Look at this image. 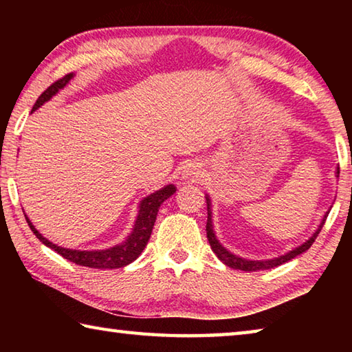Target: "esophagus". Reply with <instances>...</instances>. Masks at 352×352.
I'll return each mask as SVG.
<instances>
[{"label": "esophagus", "mask_w": 352, "mask_h": 352, "mask_svg": "<svg viewBox=\"0 0 352 352\" xmlns=\"http://www.w3.org/2000/svg\"><path fill=\"white\" fill-rule=\"evenodd\" d=\"M199 174H200L199 166L195 164V163H189L186 168H184V170H183V177L184 178H197Z\"/></svg>", "instance_id": "obj_1"}]
</instances>
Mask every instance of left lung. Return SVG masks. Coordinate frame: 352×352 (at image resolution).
Instances as JSON below:
<instances>
[{"label":"left lung","instance_id":"left-lung-1","mask_svg":"<svg viewBox=\"0 0 352 352\" xmlns=\"http://www.w3.org/2000/svg\"><path fill=\"white\" fill-rule=\"evenodd\" d=\"M338 174H340V169H337V177ZM206 204H208V222H206V236H208V241H210V245L212 248V252L216 253L217 258L223 262L225 265L231 267V269H236V270H243V272H258V270H267V269H273V267H278L284 264V262H287L290 259L296 258L298 254H301L302 252H306V250L311 248L312 243L315 242V239H317V236L320 234L321 228H323V225L326 222V217L327 214H329V211H327L324 214L323 220H321V223L318 226V230L315 231L314 236L311 237V239L306 241L302 245L296 247L295 250H292V252L285 253L283 256H279V258H275V259H269V261H248V259H242L239 258V256H236L233 253H230L228 250L223 248L222 245H220L219 241L216 239V236H214V231H212V220H211V210H210V199L206 197Z\"/></svg>","mask_w":352,"mask_h":352}]
</instances>
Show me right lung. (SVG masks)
Segmentation results:
<instances>
[{"mask_svg":"<svg viewBox=\"0 0 352 352\" xmlns=\"http://www.w3.org/2000/svg\"><path fill=\"white\" fill-rule=\"evenodd\" d=\"M71 77H73V73L65 74L62 79L51 83V85L38 96L37 102H35L32 107V111L37 110L40 105H43L46 100H50L58 90H62V88L71 80ZM174 192H175L174 184H168V186L162 188L160 190H157V192L147 195V197L140 204V212H138V217H136L133 231L132 234L127 237L126 242L107 250H98V252H80V250L57 247L56 243L45 239V237L34 228L31 220H29L26 216L25 217H26L28 225L31 226V230L34 231V234L38 237L40 242H43L46 247L54 250V252L60 254L62 258L74 262L77 265L90 267V269H121V267H126L130 264V262H133L142 253V250H144L148 239H151L152 228L155 225V220H157L158 208L162 206L163 201L168 200Z\"/></svg>","mask_w":352,"mask_h":352,"instance_id":"1","label":"right lung"}]
</instances>
